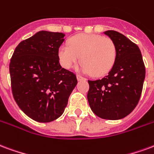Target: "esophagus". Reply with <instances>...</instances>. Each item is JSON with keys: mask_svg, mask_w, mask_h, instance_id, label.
I'll return each mask as SVG.
<instances>
[{"mask_svg": "<svg viewBox=\"0 0 154 154\" xmlns=\"http://www.w3.org/2000/svg\"><path fill=\"white\" fill-rule=\"evenodd\" d=\"M77 80H78V81L85 80V79H86V78H85V77H82V76H81V75H77Z\"/></svg>", "mask_w": 154, "mask_h": 154, "instance_id": "esophagus-1", "label": "esophagus"}]
</instances>
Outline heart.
Returning <instances> with one entry per match:
<instances>
[{
  "mask_svg": "<svg viewBox=\"0 0 154 154\" xmlns=\"http://www.w3.org/2000/svg\"><path fill=\"white\" fill-rule=\"evenodd\" d=\"M58 55L63 68H72L80 57L82 71L91 72L94 76H102L108 73L114 65L117 49L109 37L82 33L68 40V45H61Z\"/></svg>",
  "mask_w": 154,
  "mask_h": 154,
  "instance_id": "heart-1",
  "label": "heart"
}]
</instances>
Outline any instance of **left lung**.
Masks as SVG:
<instances>
[{"mask_svg": "<svg viewBox=\"0 0 154 154\" xmlns=\"http://www.w3.org/2000/svg\"><path fill=\"white\" fill-rule=\"evenodd\" d=\"M113 41L117 58L109 74L88 81L87 100L98 117L108 120L125 118L134 110L140 98L145 67L138 45L118 32H104Z\"/></svg>", "mask_w": 154, "mask_h": 154, "instance_id": "obj_1", "label": "left lung"}]
</instances>
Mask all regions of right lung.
<instances>
[{
	"instance_id": "obj_1",
	"label": "right lung",
	"mask_w": 154,
	"mask_h": 154,
	"mask_svg": "<svg viewBox=\"0 0 154 154\" xmlns=\"http://www.w3.org/2000/svg\"><path fill=\"white\" fill-rule=\"evenodd\" d=\"M64 34L41 31L19 43L10 63L14 99L25 114L50 122L63 114L77 83L76 74L61 67L58 51Z\"/></svg>"
}]
</instances>
